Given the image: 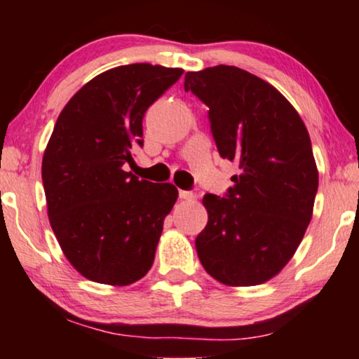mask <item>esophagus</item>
<instances>
[{
	"instance_id": "34e87169",
	"label": "esophagus",
	"mask_w": 359,
	"mask_h": 359,
	"mask_svg": "<svg viewBox=\"0 0 359 359\" xmlns=\"http://www.w3.org/2000/svg\"><path fill=\"white\" fill-rule=\"evenodd\" d=\"M180 199H183V201H193V199H196V194L191 193V191H183V189H181V191H180Z\"/></svg>"
}]
</instances>
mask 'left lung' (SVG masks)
Returning <instances> with one entry per match:
<instances>
[{"mask_svg":"<svg viewBox=\"0 0 359 359\" xmlns=\"http://www.w3.org/2000/svg\"><path fill=\"white\" fill-rule=\"evenodd\" d=\"M184 90L209 106L222 158L238 166L225 198L205 194L196 238L205 271L225 286H257L286 266L312 219L318 171L299 112L273 85L230 65L188 72Z\"/></svg>","mask_w":359,"mask_h":359,"instance_id":"left-lung-1","label":"left lung"}]
</instances>
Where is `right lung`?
<instances>
[{
    "label": "right lung",
    "instance_id": "1",
    "mask_svg": "<svg viewBox=\"0 0 359 359\" xmlns=\"http://www.w3.org/2000/svg\"><path fill=\"white\" fill-rule=\"evenodd\" d=\"M183 73L150 63L111 68L58 116L42 158L47 214L63 255L90 281L129 286L154 264L178 189L122 166L144 145L145 111Z\"/></svg>",
    "mask_w": 359,
    "mask_h": 359
}]
</instances>
